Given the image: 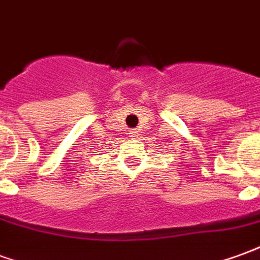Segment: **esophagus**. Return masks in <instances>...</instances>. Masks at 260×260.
Wrapping results in <instances>:
<instances>
[{
	"mask_svg": "<svg viewBox=\"0 0 260 260\" xmlns=\"http://www.w3.org/2000/svg\"><path fill=\"white\" fill-rule=\"evenodd\" d=\"M137 134L138 133L136 132V130H130V132H128V136H130V137H137Z\"/></svg>",
	"mask_w": 260,
	"mask_h": 260,
	"instance_id": "obj_1",
	"label": "esophagus"
}]
</instances>
